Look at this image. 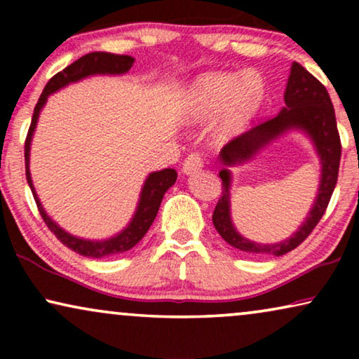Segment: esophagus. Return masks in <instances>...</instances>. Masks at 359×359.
<instances>
[{
  "mask_svg": "<svg viewBox=\"0 0 359 359\" xmlns=\"http://www.w3.org/2000/svg\"><path fill=\"white\" fill-rule=\"evenodd\" d=\"M203 166H204V163H203V160H201V156L198 154H191V155H188V158L184 160L181 171H183L184 175H193V173H196V171H199L201 168H203Z\"/></svg>",
  "mask_w": 359,
  "mask_h": 359,
  "instance_id": "obj_1",
  "label": "esophagus"
}]
</instances>
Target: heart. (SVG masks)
<instances>
[{
  "mask_svg": "<svg viewBox=\"0 0 359 359\" xmlns=\"http://www.w3.org/2000/svg\"><path fill=\"white\" fill-rule=\"evenodd\" d=\"M264 81L257 72H214L199 76L183 101L184 116L204 122L217 114L214 134L227 142L242 135L262 109Z\"/></svg>",
  "mask_w": 359,
  "mask_h": 359,
  "instance_id": "obj_1",
  "label": "heart"
}]
</instances>
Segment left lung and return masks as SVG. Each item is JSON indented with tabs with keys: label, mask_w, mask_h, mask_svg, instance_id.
<instances>
[{
	"label": "left lung",
	"mask_w": 359,
	"mask_h": 359,
	"mask_svg": "<svg viewBox=\"0 0 359 359\" xmlns=\"http://www.w3.org/2000/svg\"><path fill=\"white\" fill-rule=\"evenodd\" d=\"M284 104L286 106L276 116L252 127L245 134L235 137L219 154V161L222 163V170L219 171L220 180H222V196L212 214L214 227L229 245L250 255L281 257L299 247L325 214L338 180L341 144L330 96L325 86L297 62L291 65V75L287 78L286 91H284ZM289 130L304 131L316 147L323 165L316 201L306 220L291 238L278 244L252 243L240 236L231 222L229 215L231 174L228 168L230 165L246 163L259 149Z\"/></svg>",
	"instance_id": "8db88e82"
}]
</instances>
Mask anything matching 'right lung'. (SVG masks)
Masks as SVG:
<instances>
[{"mask_svg":"<svg viewBox=\"0 0 359 359\" xmlns=\"http://www.w3.org/2000/svg\"><path fill=\"white\" fill-rule=\"evenodd\" d=\"M134 58L129 55H114V53L107 52H91L78 58L76 62H73L72 65H68L65 70L58 72L55 76H52L48 83L43 88L41 97H39L36 107H34L32 114V122L31 127H29L27 137H26V145H24V158H26V178L29 183V188H31L34 199H36L37 209L41 212L43 222L47 224V227L55 233V237L60 240V242L68 247L73 252L83 255V257L88 258H102V257H111V255H119L124 253L127 250L134 248L137 243L144 238V235L149 232L151 222H154L156 217V212H158L161 199L166 191H168L171 186L175 184L176 171L173 168H165L160 171H154L147 176L144 186H142L139 204H137V209L134 215H132L130 222L127 224V227L121 230L119 233L112 235L111 238L104 240H88V238H80L76 235L68 233L67 230H63L60 225L48 217V214L43 209V205L39 199L36 193V188L32 184L31 178V170H29V160H31V142L34 137V132H36L39 116H41L42 107L46 106L47 97L57 93L62 88L70 85V83H76L80 80H85L88 76L95 75H124L134 65Z\"/></svg>","mask_w":359,"mask_h":359,"instance_id":"right-lung-1","label":"right lung"}]
</instances>
